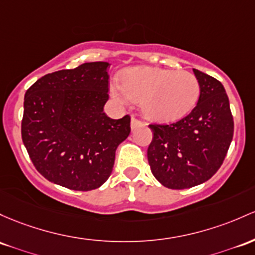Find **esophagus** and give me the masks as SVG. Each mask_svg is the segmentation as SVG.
Returning a JSON list of instances; mask_svg holds the SVG:
<instances>
[{
	"label": "esophagus",
	"mask_w": 255,
	"mask_h": 255,
	"mask_svg": "<svg viewBox=\"0 0 255 255\" xmlns=\"http://www.w3.org/2000/svg\"><path fill=\"white\" fill-rule=\"evenodd\" d=\"M139 126H144V123L139 121V120L135 119V117H132V120H130V128H132V129H135V128L139 127Z\"/></svg>",
	"instance_id": "1"
}]
</instances>
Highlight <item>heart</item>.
I'll return each mask as SVG.
<instances>
[{
	"instance_id": "heart-1",
	"label": "heart",
	"mask_w": 255,
	"mask_h": 255,
	"mask_svg": "<svg viewBox=\"0 0 255 255\" xmlns=\"http://www.w3.org/2000/svg\"><path fill=\"white\" fill-rule=\"evenodd\" d=\"M197 77L189 71L134 66L121 74L120 83L111 86L119 102H139L141 114L156 122L181 119L194 109L200 97Z\"/></svg>"
}]
</instances>
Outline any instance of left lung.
Returning a JSON list of instances; mask_svg holds the SVG:
<instances>
[{"mask_svg":"<svg viewBox=\"0 0 255 255\" xmlns=\"http://www.w3.org/2000/svg\"><path fill=\"white\" fill-rule=\"evenodd\" d=\"M201 92L197 105L172 125H150L147 149L151 172L163 186L189 189L211 179L223 164L232 135L228 94L222 83L194 69Z\"/></svg>","mask_w":255,"mask_h":255,"instance_id":"left-lung-1","label":"left lung"}]
</instances>
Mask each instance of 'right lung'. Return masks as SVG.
Here are the masks:
<instances>
[{
	"mask_svg": "<svg viewBox=\"0 0 255 255\" xmlns=\"http://www.w3.org/2000/svg\"><path fill=\"white\" fill-rule=\"evenodd\" d=\"M106 61L85 63L38 78L25 93L21 138L47 180L76 191L98 189L130 133V117L106 116Z\"/></svg>",
	"mask_w": 255,
	"mask_h": 255,
	"instance_id": "right-lung-1",
	"label": "right lung"
}]
</instances>
